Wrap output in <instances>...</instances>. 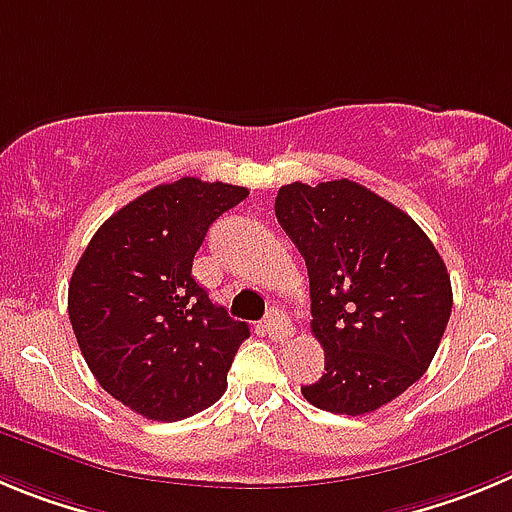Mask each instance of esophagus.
<instances>
[{
    "mask_svg": "<svg viewBox=\"0 0 512 512\" xmlns=\"http://www.w3.org/2000/svg\"><path fill=\"white\" fill-rule=\"evenodd\" d=\"M265 329H267V334L273 336L275 342H285V339L293 334V324H290V321L285 319V313H280V311L267 313Z\"/></svg>",
    "mask_w": 512,
    "mask_h": 512,
    "instance_id": "34e87169",
    "label": "esophagus"
}]
</instances>
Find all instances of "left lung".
Here are the masks:
<instances>
[{
	"mask_svg": "<svg viewBox=\"0 0 512 512\" xmlns=\"http://www.w3.org/2000/svg\"><path fill=\"white\" fill-rule=\"evenodd\" d=\"M275 216L303 255L324 375L303 398L329 413L377 411L421 380L451 316V280L411 216L347 181L288 183Z\"/></svg>",
	"mask_w": 512,
	"mask_h": 512,
	"instance_id": "1",
	"label": "left lung"
}]
</instances>
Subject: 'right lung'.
<instances>
[{
  "mask_svg": "<svg viewBox=\"0 0 512 512\" xmlns=\"http://www.w3.org/2000/svg\"><path fill=\"white\" fill-rule=\"evenodd\" d=\"M232 183L181 178L137 196L96 229L68 283L86 365L112 398L153 421H181L227 390L250 336L191 275L211 224L245 201Z\"/></svg>",
  "mask_w": 512,
  "mask_h": 512,
  "instance_id": "obj_1",
  "label": "right lung"
}]
</instances>
